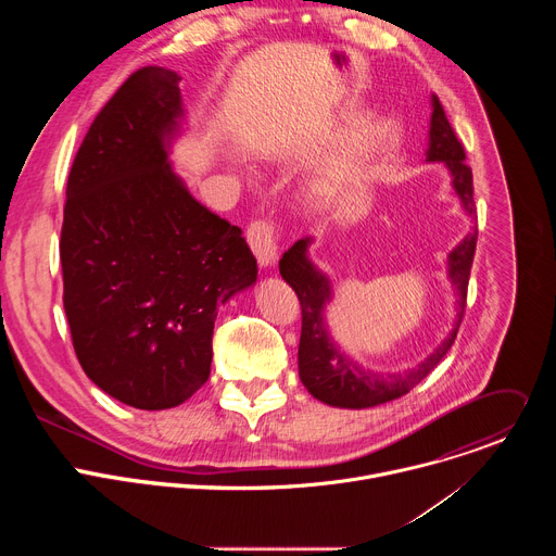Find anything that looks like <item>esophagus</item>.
Here are the masks:
<instances>
[{"label":"esophagus","mask_w":556,"mask_h":556,"mask_svg":"<svg viewBox=\"0 0 556 556\" xmlns=\"http://www.w3.org/2000/svg\"><path fill=\"white\" fill-rule=\"evenodd\" d=\"M247 237H249V244L260 262V266L268 268V266H275L277 262V253H279V247H281V232L277 228V224L273 219H255L251 222L249 230H247Z\"/></svg>","instance_id":"1"}]
</instances>
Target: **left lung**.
Listing matches in <instances>:
<instances>
[{
	"mask_svg": "<svg viewBox=\"0 0 556 556\" xmlns=\"http://www.w3.org/2000/svg\"><path fill=\"white\" fill-rule=\"evenodd\" d=\"M431 105H433V112H431V127H429L427 161L446 165L453 180V189L462 200L464 211L470 217H475L472 172L466 165L464 147L457 140L438 97H431ZM475 244H478V228H472L448 255V277H451V283L457 288V296H459L457 319L448 337L418 367H412L399 374H376L354 363L332 343L326 319H324V309L332 299L330 279L321 270H316L314 264L307 260L309 237L294 242L292 249H288L279 260V273L286 279V283L292 286V290L301 301L299 376L314 399L332 407L367 409V407H376V405L401 399V395L409 393L422 378H427L429 371L451 350L457 337L464 307H466V288L470 277Z\"/></svg>",
	"mask_w": 556,
	"mask_h": 556,
	"instance_id": "8db88e82",
	"label": "left lung"
}]
</instances>
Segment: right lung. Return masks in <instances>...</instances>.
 <instances>
[{
	"instance_id": "1",
	"label": "right lung",
	"mask_w": 556,
	"mask_h": 556,
	"mask_svg": "<svg viewBox=\"0 0 556 556\" xmlns=\"http://www.w3.org/2000/svg\"><path fill=\"white\" fill-rule=\"evenodd\" d=\"M180 76L136 70L105 103L67 176L63 307L78 363L112 399L172 409L208 380L217 305L257 279L242 228L176 176Z\"/></svg>"
}]
</instances>
